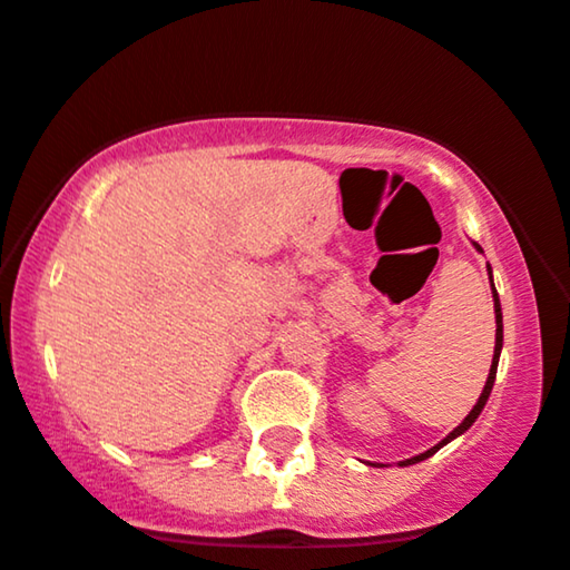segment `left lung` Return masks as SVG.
Returning a JSON list of instances; mask_svg holds the SVG:
<instances>
[{"mask_svg": "<svg viewBox=\"0 0 570 570\" xmlns=\"http://www.w3.org/2000/svg\"><path fill=\"white\" fill-rule=\"evenodd\" d=\"M473 247H476V252H484V249L479 247L476 242H473ZM487 273H489V281H492V268H489V265H487ZM492 297H494V323H497V331H494V357H492V368H489L487 384H484V389H481V394H479L476 405H473L471 413H468V415L463 417V423H460L458 429H452L450 434H446V436L442 439V442L434 444V446H431V450H426V452H421V455H415V458H407V460H400L397 465H413V463H421V460L431 458V455H434V452L442 450L444 444H450L452 439H458L460 434H465V431L471 429L473 423H476V417L481 415V410H484L487 400H489V394H492V386H494V379H497V365H500V352H502V307H500V297H497L494 281H492Z\"/></svg>", "mask_w": 570, "mask_h": 570, "instance_id": "8db88e82", "label": "left lung"}]
</instances>
